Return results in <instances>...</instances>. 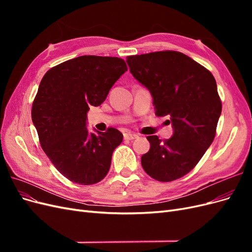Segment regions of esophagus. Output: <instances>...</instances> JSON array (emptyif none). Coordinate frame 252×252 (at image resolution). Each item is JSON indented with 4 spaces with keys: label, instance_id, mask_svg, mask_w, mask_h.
Segmentation results:
<instances>
[{
    "label": "esophagus",
    "instance_id": "esophagus-1",
    "mask_svg": "<svg viewBox=\"0 0 252 252\" xmlns=\"http://www.w3.org/2000/svg\"><path fill=\"white\" fill-rule=\"evenodd\" d=\"M138 138V134L132 133V132H125L124 133V139L125 140H134Z\"/></svg>",
    "mask_w": 252,
    "mask_h": 252
}]
</instances>
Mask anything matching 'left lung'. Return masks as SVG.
<instances>
[{"instance_id": "1", "label": "left lung", "mask_w": 252, "mask_h": 252, "mask_svg": "<svg viewBox=\"0 0 252 252\" xmlns=\"http://www.w3.org/2000/svg\"><path fill=\"white\" fill-rule=\"evenodd\" d=\"M133 78L152 96L156 114L168 116L173 133L161 142L147 136L150 149L142 156L144 170L159 182L182 178L193 169L216 135L222 103L210 71L178 51L129 56Z\"/></svg>"}]
</instances>
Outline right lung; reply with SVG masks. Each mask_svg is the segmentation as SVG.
I'll use <instances>...</instances> for the list:
<instances>
[{"label": "right lung", "mask_w": 252, "mask_h": 252, "mask_svg": "<svg viewBox=\"0 0 252 252\" xmlns=\"http://www.w3.org/2000/svg\"><path fill=\"white\" fill-rule=\"evenodd\" d=\"M125 71L120 58L82 56L51 68L40 83L32 123L51 163L73 183L93 185L109 171L123 134L116 128L89 132L87 112L105 101Z\"/></svg>", "instance_id": "add662e5"}]
</instances>
